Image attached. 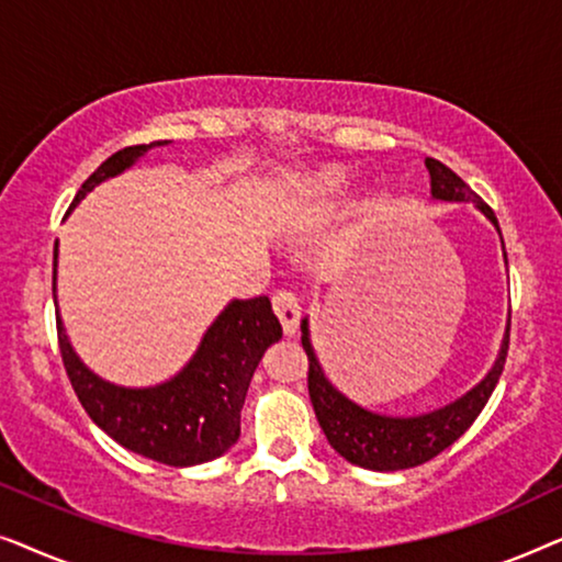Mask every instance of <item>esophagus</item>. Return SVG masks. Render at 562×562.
I'll list each match as a JSON object with an SVG mask.
<instances>
[{"label": "esophagus", "instance_id": "obj_1", "mask_svg": "<svg viewBox=\"0 0 562 562\" xmlns=\"http://www.w3.org/2000/svg\"><path fill=\"white\" fill-rule=\"evenodd\" d=\"M273 312H276V317L281 319L283 335L294 337L299 329V319H302V306H299V299L294 294H289V291H279V294L273 296Z\"/></svg>", "mask_w": 562, "mask_h": 562}]
</instances>
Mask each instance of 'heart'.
I'll list each match as a JSON object with an SVG mask.
<instances>
[{
    "mask_svg": "<svg viewBox=\"0 0 562 562\" xmlns=\"http://www.w3.org/2000/svg\"><path fill=\"white\" fill-rule=\"evenodd\" d=\"M345 176L340 168H317V171L296 176L294 181L286 187V214H289V227L306 222L312 217H319L322 212H327L337 199L342 196ZM373 199L368 191H356L350 196V212L352 214H366L371 210Z\"/></svg>",
    "mask_w": 562,
    "mask_h": 562,
    "instance_id": "heart-1",
    "label": "heart"
}]
</instances>
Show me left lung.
Instances as JSON below:
<instances>
[{
  "label": "left lung",
  "instance_id": "obj_1",
  "mask_svg": "<svg viewBox=\"0 0 562 562\" xmlns=\"http://www.w3.org/2000/svg\"><path fill=\"white\" fill-rule=\"evenodd\" d=\"M425 166L429 171V194H432L435 202L473 204L502 237V227H498L494 210L458 173H452L448 166L435 158H425ZM502 252L506 263L504 237ZM302 345L306 358H310V398L327 442L348 463L368 468V471L389 473L427 463V460L440 456L445 448H450L473 425L483 406H486L488 396L494 394L498 375L504 371L506 348H509V319H506L496 360L473 389H468L465 394L452 398L450 404L437 406L432 412L406 414V417L404 414L398 417V414L368 409V406L352 402L348 394H342L329 381L327 371L317 358V350H314L310 317L302 319Z\"/></svg>",
  "mask_w": 562,
  "mask_h": 562
}]
</instances>
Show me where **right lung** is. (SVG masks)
<instances>
[{
	"label": "right lung",
	"mask_w": 562,
	"mask_h": 562,
	"mask_svg": "<svg viewBox=\"0 0 562 562\" xmlns=\"http://www.w3.org/2000/svg\"><path fill=\"white\" fill-rule=\"evenodd\" d=\"M164 145L171 140L114 153L81 183L71 210L99 183L130 171L148 150ZM53 302L66 373L91 422L130 452L173 468L210 463L233 448L252 373L283 335L268 296L229 299L181 371L153 386H120L91 371L68 340L58 310V240L53 248Z\"/></svg>",
	"instance_id": "add662e5"
}]
</instances>
